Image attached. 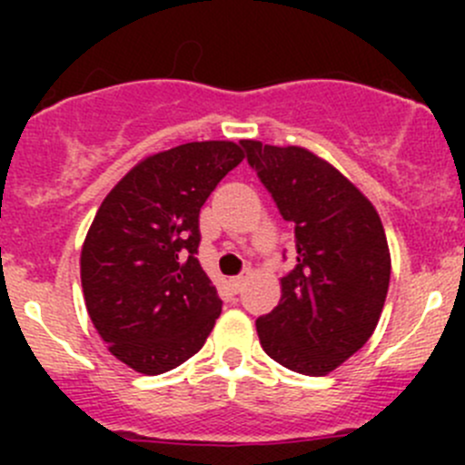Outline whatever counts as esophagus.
<instances>
[{
    "instance_id": "1",
    "label": "esophagus",
    "mask_w": 465,
    "mask_h": 465,
    "mask_svg": "<svg viewBox=\"0 0 465 465\" xmlns=\"http://www.w3.org/2000/svg\"><path fill=\"white\" fill-rule=\"evenodd\" d=\"M247 276H250V272H245V274H238V276H233V279H232V288L236 290V292H241V290H242V285H245V281H247Z\"/></svg>"
}]
</instances>
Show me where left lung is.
Masks as SVG:
<instances>
[{"instance_id": "1", "label": "left lung", "mask_w": 465, "mask_h": 465, "mask_svg": "<svg viewBox=\"0 0 465 465\" xmlns=\"http://www.w3.org/2000/svg\"><path fill=\"white\" fill-rule=\"evenodd\" d=\"M241 143L283 220L294 223L297 245L279 306L256 320L261 346L290 371L326 376L378 326L391 276L382 223L362 191L311 150Z\"/></svg>"}]
</instances>
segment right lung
I'll list each match as a JSON object with an SVG mask.
<instances>
[{
    "instance_id": "add662e5",
    "label": "right lung",
    "mask_w": 465,
    "mask_h": 465,
    "mask_svg": "<svg viewBox=\"0 0 465 465\" xmlns=\"http://www.w3.org/2000/svg\"><path fill=\"white\" fill-rule=\"evenodd\" d=\"M245 159L233 142H191L142 159L98 206L81 252L94 328L145 376L198 353L223 311L195 259L200 209Z\"/></svg>"
}]
</instances>
